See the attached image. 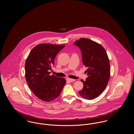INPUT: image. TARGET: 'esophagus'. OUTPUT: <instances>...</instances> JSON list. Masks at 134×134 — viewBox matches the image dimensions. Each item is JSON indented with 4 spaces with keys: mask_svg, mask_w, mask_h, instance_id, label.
<instances>
[{
    "mask_svg": "<svg viewBox=\"0 0 134 134\" xmlns=\"http://www.w3.org/2000/svg\"><path fill=\"white\" fill-rule=\"evenodd\" d=\"M66 80H67L68 81L70 82H74V81H75V79H71V78H67V79H66Z\"/></svg>",
    "mask_w": 134,
    "mask_h": 134,
    "instance_id": "34e87169",
    "label": "esophagus"
}]
</instances>
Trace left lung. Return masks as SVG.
Listing matches in <instances>:
<instances>
[{
    "mask_svg": "<svg viewBox=\"0 0 134 134\" xmlns=\"http://www.w3.org/2000/svg\"><path fill=\"white\" fill-rule=\"evenodd\" d=\"M74 45L81 51L82 63L87 67L88 77L79 95L87 99L99 96L106 88L110 77V64L107 53L102 45L88 38H81Z\"/></svg>",
    "mask_w": 134,
    "mask_h": 134,
    "instance_id": "left-lung-1",
    "label": "left lung"
}]
</instances>
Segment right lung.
<instances>
[{"instance_id":"obj_1","label":"right lung","mask_w":134,"mask_h":134,"mask_svg":"<svg viewBox=\"0 0 134 134\" xmlns=\"http://www.w3.org/2000/svg\"><path fill=\"white\" fill-rule=\"evenodd\" d=\"M65 46L50 44L37 45L26 60V82L34 94L42 100L49 102L57 98L66 83L65 78L50 75L49 71L57 54Z\"/></svg>"}]
</instances>
